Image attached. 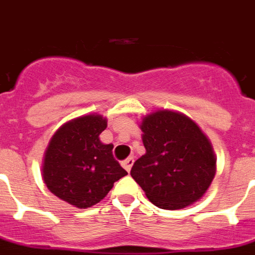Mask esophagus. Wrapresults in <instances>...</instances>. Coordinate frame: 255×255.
Here are the masks:
<instances>
[{
    "instance_id": "34e87169",
    "label": "esophagus",
    "mask_w": 255,
    "mask_h": 255,
    "mask_svg": "<svg viewBox=\"0 0 255 255\" xmlns=\"http://www.w3.org/2000/svg\"><path fill=\"white\" fill-rule=\"evenodd\" d=\"M133 163H134V159L132 158V156H129V158L126 159L125 161H122V165H123V168H125L127 172H130V168H132Z\"/></svg>"
}]
</instances>
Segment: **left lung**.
<instances>
[{"instance_id":"8db88e82","label":"left lung","mask_w":255,"mask_h":255,"mask_svg":"<svg viewBox=\"0 0 255 255\" xmlns=\"http://www.w3.org/2000/svg\"><path fill=\"white\" fill-rule=\"evenodd\" d=\"M146 154L130 176L152 204L182 209L201 199L216 174L212 143L194 121L172 110H156L140 125Z\"/></svg>"}]
</instances>
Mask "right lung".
<instances>
[{
	"label": "right lung",
	"mask_w": 255,
	"mask_h": 255,
	"mask_svg": "<svg viewBox=\"0 0 255 255\" xmlns=\"http://www.w3.org/2000/svg\"><path fill=\"white\" fill-rule=\"evenodd\" d=\"M106 126L99 114L72 119L55 132L45 152L42 177L47 189L81 209L103 200L128 174L113 156L112 143L99 138Z\"/></svg>",
	"instance_id": "obj_1"
}]
</instances>
